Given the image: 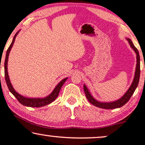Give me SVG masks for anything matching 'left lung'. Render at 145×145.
<instances>
[{
  "instance_id": "8db88e82",
  "label": "left lung",
  "mask_w": 145,
  "mask_h": 145,
  "mask_svg": "<svg viewBox=\"0 0 145 145\" xmlns=\"http://www.w3.org/2000/svg\"><path fill=\"white\" fill-rule=\"evenodd\" d=\"M128 41H129V44L131 48L134 49V50L135 51L136 53V59H137V65H136V69L135 71V76H134V80H133L132 84L129 87V89L127 90V92L125 93V94L123 96L121 99H119V100L113 101V102H108V103H105V102H99L97 100L94 99L92 96L91 95L90 93L88 91L87 88L85 85H84V91L85 93L86 97L87 98V99L91 104L94 105L95 106L98 108H101L104 109H114V108H118L122 107L123 106H124L128 101L129 100L132 95L134 94V91L136 89V87L138 86L139 82V79H140V55L138 49L134 46V44L132 43V41L130 39H127Z\"/></svg>"
}]
</instances>
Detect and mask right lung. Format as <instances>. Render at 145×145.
<instances>
[{
    "label": "right lung",
    "mask_w": 145,
    "mask_h": 145,
    "mask_svg": "<svg viewBox=\"0 0 145 145\" xmlns=\"http://www.w3.org/2000/svg\"><path fill=\"white\" fill-rule=\"evenodd\" d=\"M18 32L15 35L14 39H13L12 42H11V45L9 46V48H8L6 54V57H5V80L7 85L8 88H9V90L10 92L15 97H16V99H18V101L21 104L24 105V106H29V107H33V108H39V107H42V106H46V105L50 104V103L52 102L53 101H54L56 99V98L58 97L59 95L60 90H61V87L63 85L65 81L67 80V78L63 79L62 81H61L58 85L56 86L55 89H54V91L52 92V93L48 95V97L45 98H27L24 97L23 96L20 95V94H18L17 92L14 89L12 85H11V82H10L9 76H8V72H7V62H8V58H9V54L10 52V50H11V48H12L13 45H14V43L15 41V39H16V37L18 35Z\"/></svg>",
    "instance_id": "right-lung-1"
}]
</instances>
